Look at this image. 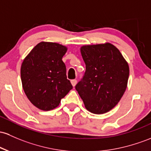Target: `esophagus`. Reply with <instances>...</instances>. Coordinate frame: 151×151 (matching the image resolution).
Wrapping results in <instances>:
<instances>
[{"label": "esophagus", "mask_w": 151, "mask_h": 151, "mask_svg": "<svg viewBox=\"0 0 151 151\" xmlns=\"http://www.w3.org/2000/svg\"><path fill=\"white\" fill-rule=\"evenodd\" d=\"M77 82V81L76 80V79H72V80H71V83H72L73 87H74V86L76 85Z\"/></svg>", "instance_id": "1"}]
</instances>
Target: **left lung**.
<instances>
[{
    "label": "left lung",
    "instance_id": "8db88e82",
    "mask_svg": "<svg viewBox=\"0 0 151 151\" xmlns=\"http://www.w3.org/2000/svg\"><path fill=\"white\" fill-rule=\"evenodd\" d=\"M81 54L86 65L83 77L75 86L87 110L109 112L127 88L129 67L120 51L110 43L83 46Z\"/></svg>",
    "mask_w": 151,
    "mask_h": 151
}]
</instances>
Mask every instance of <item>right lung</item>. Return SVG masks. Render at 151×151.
I'll return each instance as SVG.
<instances>
[{"mask_svg":"<svg viewBox=\"0 0 151 151\" xmlns=\"http://www.w3.org/2000/svg\"><path fill=\"white\" fill-rule=\"evenodd\" d=\"M67 47L41 42L25 58L21 68L23 88L30 102L41 110H53L73 88L62 57Z\"/></svg>","mask_w":151,"mask_h":151,"instance_id":"right-lung-1","label":"right lung"}]
</instances>
